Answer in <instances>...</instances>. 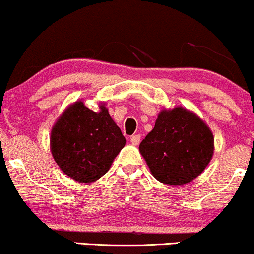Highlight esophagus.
<instances>
[{"label": "esophagus", "mask_w": 254, "mask_h": 254, "mask_svg": "<svg viewBox=\"0 0 254 254\" xmlns=\"http://www.w3.org/2000/svg\"><path fill=\"white\" fill-rule=\"evenodd\" d=\"M130 142L131 143H132L133 145H137L139 143V142H141V136L139 135H133V136H131L130 137Z\"/></svg>", "instance_id": "1"}]
</instances>
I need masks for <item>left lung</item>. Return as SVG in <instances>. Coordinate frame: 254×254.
<instances>
[{"label": "left lung", "mask_w": 254, "mask_h": 254, "mask_svg": "<svg viewBox=\"0 0 254 254\" xmlns=\"http://www.w3.org/2000/svg\"><path fill=\"white\" fill-rule=\"evenodd\" d=\"M139 153L155 179L179 186L196 179L214 155V135L194 112L178 106L162 110Z\"/></svg>", "instance_id": "1"}]
</instances>
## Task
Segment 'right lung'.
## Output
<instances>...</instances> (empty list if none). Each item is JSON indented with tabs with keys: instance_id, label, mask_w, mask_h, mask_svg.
I'll use <instances>...</instances> for the list:
<instances>
[{
	"instance_id": "1",
	"label": "right lung",
	"mask_w": 254,
	"mask_h": 254,
	"mask_svg": "<svg viewBox=\"0 0 254 254\" xmlns=\"http://www.w3.org/2000/svg\"><path fill=\"white\" fill-rule=\"evenodd\" d=\"M125 142L105 103L95 112L78 100L69 105L52 127L50 149L64 174L89 184L110 170Z\"/></svg>"
}]
</instances>
